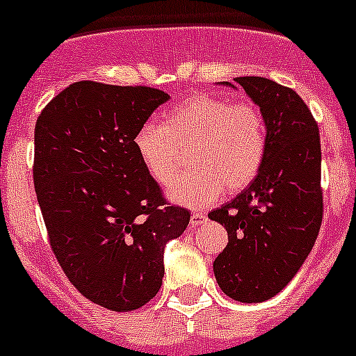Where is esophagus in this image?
I'll return each mask as SVG.
<instances>
[{"label":"esophagus","mask_w":356,"mask_h":356,"mask_svg":"<svg viewBox=\"0 0 356 356\" xmlns=\"http://www.w3.org/2000/svg\"><path fill=\"white\" fill-rule=\"evenodd\" d=\"M205 221H207V216L202 214V212H195V214H191V219H189V227L198 228L200 225H204Z\"/></svg>","instance_id":"34e87169"}]
</instances>
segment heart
Returning <instances> with one entry per match:
<instances>
[{
  "mask_svg": "<svg viewBox=\"0 0 356 356\" xmlns=\"http://www.w3.org/2000/svg\"><path fill=\"white\" fill-rule=\"evenodd\" d=\"M267 121L257 103L198 92L179 103L163 124L145 122L133 145L149 177L168 184L190 149L192 170L168 186V197L186 207H204L219 195L248 188L264 167Z\"/></svg>",
  "mask_w": 356,
  "mask_h": 356,
  "instance_id": "b5f03b06",
  "label": "heart"
}]
</instances>
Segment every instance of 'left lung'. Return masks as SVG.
<instances>
[{
    "instance_id": "left-lung-1",
    "label": "left lung",
    "mask_w": 356,
    "mask_h": 356,
    "mask_svg": "<svg viewBox=\"0 0 356 356\" xmlns=\"http://www.w3.org/2000/svg\"><path fill=\"white\" fill-rule=\"evenodd\" d=\"M267 121V154L251 184L209 212L228 244L214 260L219 288L254 304L277 295L311 253L323 221L321 144L316 119L291 88L237 77Z\"/></svg>"
}]
</instances>
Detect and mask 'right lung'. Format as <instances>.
Returning <instances> with one entry per match:
<instances>
[{"mask_svg": "<svg viewBox=\"0 0 356 356\" xmlns=\"http://www.w3.org/2000/svg\"><path fill=\"white\" fill-rule=\"evenodd\" d=\"M170 96L147 86L73 82L35 124L33 182L49 244L70 283L118 313L163 283V251L189 223L163 197L133 138Z\"/></svg>", "mask_w": 356, "mask_h": 356, "instance_id": "1", "label": "right lung"}]
</instances>
